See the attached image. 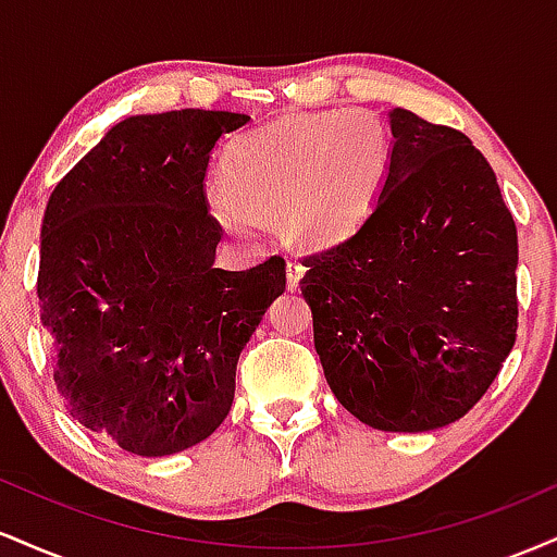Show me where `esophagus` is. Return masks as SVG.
<instances>
[{"instance_id": "1", "label": "esophagus", "mask_w": 557, "mask_h": 557, "mask_svg": "<svg viewBox=\"0 0 557 557\" xmlns=\"http://www.w3.org/2000/svg\"><path fill=\"white\" fill-rule=\"evenodd\" d=\"M285 274H287V287H290V290H296V287L300 285V280H304L306 267L300 264L298 259H287V264H285Z\"/></svg>"}]
</instances>
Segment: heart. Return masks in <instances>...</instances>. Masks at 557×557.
<instances>
[{
	"label": "heart",
	"mask_w": 557,
	"mask_h": 557,
	"mask_svg": "<svg viewBox=\"0 0 557 557\" xmlns=\"http://www.w3.org/2000/svg\"><path fill=\"white\" fill-rule=\"evenodd\" d=\"M393 164V133L376 114H300L235 140L222 177L207 185V203L238 238L261 235L272 216H283L293 240L332 246L359 233L374 214Z\"/></svg>",
	"instance_id": "1"
}]
</instances>
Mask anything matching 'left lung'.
Segmentation results:
<instances>
[{"label": "left lung", "instance_id": "1", "mask_svg": "<svg viewBox=\"0 0 557 557\" xmlns=\"http://www.w3.org/2000/svg\"><path fill=\"white\" fill-rule=\"evenodd\" d=\"M393 177L359 233L306 257L300 290L335 398L382 432L453 424L487 393L519 330V238L461 131L395 107Z\"/></svg>", "mask_w": 557, "mask_h": 557}]
</instances>
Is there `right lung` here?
<instances>
[{
    "instance_id": "right-lung-1",
    "label": "right lung",
    "mask_w": 557,
    "mask_h": 557,
    "mask_svg": "<svg viewBox=\"0 0 557 557\" xmlns=\"http://www.w3.org/2000/svg\"><path fill=\"white\" fill-rule=\"evenodd\" d=\"M248 114L181 110L117 123L57 183L44 212L38 306L54 385L86 430L172 456L227 417L235 367L285 259L214 267L222 233L203 177Z\"/></svg>"
}]
</instances>
